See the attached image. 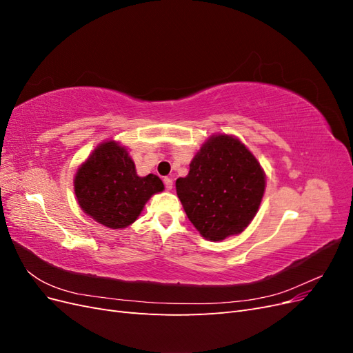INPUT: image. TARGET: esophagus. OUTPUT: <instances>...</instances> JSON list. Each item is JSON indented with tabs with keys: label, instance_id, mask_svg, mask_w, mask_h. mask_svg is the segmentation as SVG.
<instances>
[{
	"label": "esophagus",
	"instance_id": "1",
	"mask_svg": "<svg viewBox=\"0 0 353 353\" xmlns=\"http://www.w3.org/2000/svg\"><path fill=\"white\" fill-rule=\"evenodd\" d=\"M163 183H165L166 190H172V187H174V181H172V178H165V179H163Z\"/></svg>",
	"mask_w": 353,
	"mask_h": 353
}]
</instances>
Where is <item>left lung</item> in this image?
Returning <instances> with one entry per match:
<instances>
[{
  "instance_id": "obj_1",
  "label": "left lung",
  "mask_w": 353,
  "mask_h": 353,
  "mask_svg": "<svg viewBox=\"0 0 353 353\" xmlns=\"http://www.w3.org/2000/svg\"><path fill=\"white\" fill-rule=\"evenodd\" d=\"M266 187L259 160L237 137L210 135L176 179V194L188 219L210 241L237 236L259 210Z\"/></svg>"
}]
</instances>
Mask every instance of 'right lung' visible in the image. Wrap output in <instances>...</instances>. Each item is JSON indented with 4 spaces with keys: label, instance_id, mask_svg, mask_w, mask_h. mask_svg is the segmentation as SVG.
Returning a JSON list of instances; mask_svg holds the SVG:
<instances>
[{
    "label": "right lung",
    "instance_id": "1",
    "mask_svg": "<svg viewBox=\"0 0 353 353\" xmlns=\"http://www.w3.org/2000/svg\"><path fill=\"white\" fill-rule=\"evenodd\" d=\"M79 208L110 230L134 223L152 196L165 190L157 175L140 176L128 148L114 140L100 143L73 178Z\"/></svg>",
    "mask_w": 353,
    "mask_h": 353
}]
</instances>
